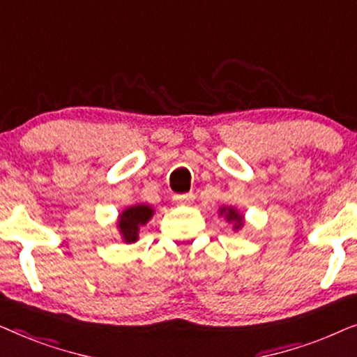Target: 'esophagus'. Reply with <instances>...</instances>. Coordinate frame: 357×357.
Instances as JSON below:
<instances>
[{
  "instance_id": "obj_1",
  "label": "esophagus",
  "mask_w": 357,
  "mask_h": 357,
  "mask_svg": "<svg viewBox=\"0 0 357 357\" xmlns=\"http://www.w3.org/2000/svg\"><path fill=\"white\" fill-rule=\"evenodd\" d=\"M195 195L193 193H182V195H174V202L178 204H190L193 203Z\"/></svg>"
}]
</instances>
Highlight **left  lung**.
<instances>
[{
	"mask_svg": "<svg viewBox=\"0 0 357 357\" xmlns=\"http://www.w3.org/2000/svg\"><path fill=\"white\" fill-rule=\"evenodd\" d=\"M219 216H224V219H226L229 224H232L234 231H241L243 227V216L237 211V208H232V206L219 208Z\"/></svg>",
	"mask_w": 357,
	"mask_h": 357,
	"instance_id": "1",
	"label": "left lung"
}]
</instances>
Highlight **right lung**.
Here are the masks:
<instances>
[{
  "label": "right lung",
  "instance_id": "add662e5",
  "mask_svg": "<svg viewBox=\"0 0 357 357\" xmlns=\"http://www.w3.org/2000/svg\"><path fill=\"white\" fill-rule=\"evenodd\" d=\"M154 216V208L151 204H131L119 214L116 229H119L121 241L125 243H135L139 237V229L146 226Z\"/></svg>",
  "mask_w": 357,
  "mask_h": 357
}]
</instances>
